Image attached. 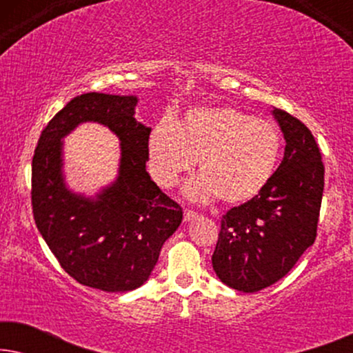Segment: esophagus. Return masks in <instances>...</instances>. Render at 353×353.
Wrapping results in <instances>:
<instances>
[{
	"label": "esophagus",
	"mask_w": 353,
	"mask_h": 353,
	"mask_svg": "<svg viewBox=\"0 0 353 353\" xmlns=\"http://www.w3.org/2000/svg\"><path fill=\"white\" fill-rule=\"evenodd\" d=\"M197 219V212L194 210H185V221H192Z\"/></svg>",
	"instance_id": "34e87169"
}]
</instances>
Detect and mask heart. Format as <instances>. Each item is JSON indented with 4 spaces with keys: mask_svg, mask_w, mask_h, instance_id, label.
<instances>
[{
    "mask_svg": "<svg viewBox=\"0 0 353 353\" xmlns=\"http://www.w3.org/2000/svg\"><path fill=\"white\" fill-rule=\"evenodd\" d=\"M281 149V133L273 123L233 105L192 108L178 123L163 119L148 141L149 165L159 185H175L197 161L201 175L186 183L185 194L196 202L220 197L226 205L262 194Z\"/></svg>",
    "mask_w": 353,
    "mask_h": 353,
    "instance_id": "1",
    "label": "heart"
}]
</instances>
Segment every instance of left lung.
I'll use <instances>...</instances> for the list:
<instances>
[{
    "instance_id": "left-lung-1",
    "label": "left lung",
    "mask_w": 353,
    "mask_h": 353,
    "mask_svg": "<svg viewBox=\"0 0 353 353\" xmlns=\"http://www.w3.org/2000/svg\"><path fill=\"white\" fill-rule=\"evenodd\" d=\"M286 148L272 181L255 199L226 212L212 265L226 286L257 292L291 272L315 243L325 167L310 130L273 108Z\"/></svg>"
}]
</instances>
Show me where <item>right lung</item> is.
I'll return each instance as SVG.
<instances>
[{"label": "right lung", "instance_id": "1", "mask_svg": "<svg viewBox=\"0 0 353 353\" xmlns=\"http://www.w3.org/2000/svg\"><path fill=\"white\" fill-rule=\"evenodd\" d=\"M137 104V96H77L43 130L32 161L38 231L72 278L105 292L146 283L183 220L181 207L146 172L151 128L134 119ZM86 121L104 124L121 139L118 178L96 196L72 192L63 176L61 139Z\"/></svg>", "mask_w": 353, "mask_h": 353}]
</instances>
